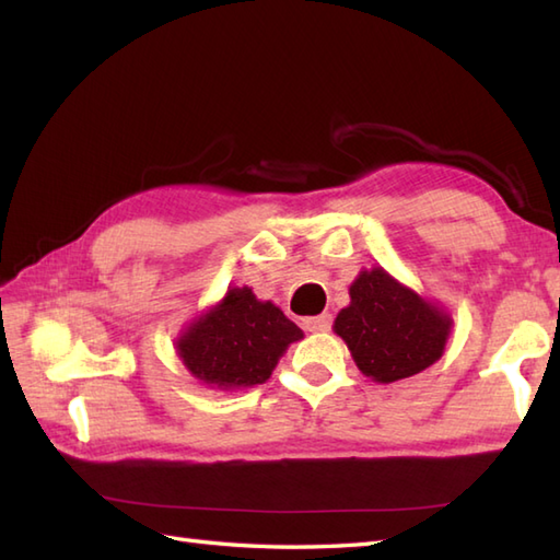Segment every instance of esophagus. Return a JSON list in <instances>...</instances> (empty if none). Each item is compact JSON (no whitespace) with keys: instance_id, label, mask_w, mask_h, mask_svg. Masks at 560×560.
<instances>
[{"instance_id":"1","label":"esophagus","mask_w":560,"mask_h":560,"mask_svg":"<svg viewBox=\"0 0 560 560\" xmlns=\"http://www.w3.org/2000/svg\"><path fill=\"white\" fill-rule=\"evenodd\" d=\"M305 329L307 331H327L331 327V315L323 313V315H315V317H305Z\"/></svg>"}]
</instances>
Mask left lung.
I'll return each instance as SVG.
<instances>
[{
	"label": "left lung",
	"mask_w": 560,
	"mask_h": 560,
	"mask_svg": "<svg viewBox=\"0 0 560 560\" xmlns=\"http://www.w3.org/2000/svg\"><path fill=\"white\" fill-rule=\"evenodd\" d=\"M351 303L335 319V335L373 383H397L431 368L445 353L452 317L383 267L361 269L349 287Z\"/></svg>",
	"instance_id": "left-lung-1"
}]
</instances>
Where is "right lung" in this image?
I'll use <instances>...</instances> for the list:
<instances>
[{"instance_id":"1","label":"right lung","mask_w":560,"mask_h":560,"mask_svg":"<svg viewBox=\"0 0 560 560\" xmlns=\"http://www.w3.org/2000/svg\"><path fill=\"white\" fill-rule=\"evenodd\" d=\"M303 329L249 287H229L175 339V353L197 383L237 392L267 383L271 371Z\"/></svg>"}]
</instances>
